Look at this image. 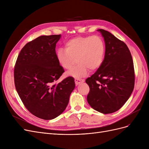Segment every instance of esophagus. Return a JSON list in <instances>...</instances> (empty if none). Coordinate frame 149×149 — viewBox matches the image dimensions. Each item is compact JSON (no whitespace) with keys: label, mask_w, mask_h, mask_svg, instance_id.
<instances>
[{"label":"esophagus","mask_w":149,"mask_h":149,"mask_svg":"<svg viewBox=\"0 0 149 149\" xmlns=\"http://www.w3.org/2000/svg\"><path fill=\"white\" fill-rule=\"evenodd\" d=\"M84 81L83 79H78V78H75L74 79V82H75V84L77 86L78 84H79L80 83H81L82 82Z\"/></svg>","instance_id":"esophagus-1"}]
</instances>
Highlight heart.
<instances>
[{
  "label": "heart",
  "instance_id": "1",
  "mask_svg": "<svg viewBox=\"0 0 149 149\" xmlns=\"http://www.w3.org/2000/svg\"><path fill=\"white\" fill-rule=\"evenodd\" d=\"M65 48H59L56 57L60 66L70 69L76 58L78 65L68 71L67 75L74 78L86 76L89 69L94 71L102 63L105 55V43L98 35L76 37L67 40Z\"/></svg>",
  "mask_w": 149,
  "mask_h": 149
}]
</instances>
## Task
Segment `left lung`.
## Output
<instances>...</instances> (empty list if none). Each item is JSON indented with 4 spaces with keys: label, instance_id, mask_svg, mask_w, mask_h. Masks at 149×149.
Returning <instances> with one entry per match:
<instances>
[{
    "label": "left lung",
    "instance_id": "8db88e82",
    "mask_svg": "<svg viewBox=\"0 0 149 149\" xmlns=\"http://www.w3.org/2000/svg\"><path fill=\"white\" fill-rule=\"evenodd\" d=\"M105 42L102 63L86 79L89 87V104L102 114L118 111L128 100L135 83L134 63L126 44L109 31L99 29Z\"/></svg>",
    "mask_w": 149,
    "mask_h": 149
}]
</instances>
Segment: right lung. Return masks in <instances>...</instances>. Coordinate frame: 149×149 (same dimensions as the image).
I'll list each match as a JSON object with an SVG mask.
<instances>
[{"instance_id":"add662e5","label":"right lung","mask_w":149,"mask_h":149,"mask_svg":"<svg viewBox=\"0 0 149 149\" xmlns=\"http://www.w3.org/2000/svg\"><path fill=\"white\" fill-rule=\"evenodd\" d=\"M60 37L43 35L27 43L15 65V86L22 102L30 113L45 120L55 119L65 110L75 87L71 76L55 83L65 71L56 57Z\"/></svg>"}]
</instances>
